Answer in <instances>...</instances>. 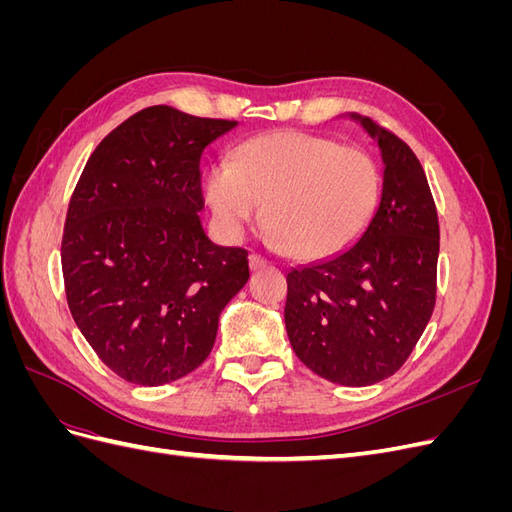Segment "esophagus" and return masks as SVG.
Returning a JSON list of instances; mask_svg holds the SVG:
<instances>
[{
    "mask_svg": "<svg viewBox=\"0 0 512 512\" xmlns=\"http://www.w3.org/2000/svg\"><path fill=\"white\" fill-rule=\"evenodd\" d=\"M247 262H250V269L252 271H260V269H265L269 262L262 258V256H258V254H250V258H247Z\"/></svg>",
    "mask_w": 512,
    "mask_h": 512,
    "instance_id": "1",
    "label": "esophagus"
}]
</instances>
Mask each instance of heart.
<instances>
[{
  "instance_id": "1",
  "label": "heart",
  "mask_w": 512,
  "mask_h": 512,
  "mask_svg": "<svg viewBox=\"0 0 512 512\" xmlns=\"http://www.w3.org/2000/svg\"><path fill=\"white\" fill-rule=\"evenodd\" d=\"M378 192V166L363 149L303 132L258 136L230 164L203 175L205 200L226 239H241L265 205L273 241L303 260L348 247L374 213Z\"/></svg>"
}]
</instances>
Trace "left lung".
<instances>
[{
  "instance_id": "left-lung-1",
  "label": "left lung",
  "mask_w": 512,
  "mask_h": 512,
  "mask_svg": "<svg viewBox=\"0 0 512 512\" xmlns=\"http://www.w3.org/2000/svg\"><path fill=\"white\" fill-rule=\"evenodd\" d=\"M382 158L369 222L342 252L288 271L286 331L294 354L324 380L369 386L393 376L423 335L436 303L438 213L412 149L348 113Z\"/></svg>"
}]
</instances>
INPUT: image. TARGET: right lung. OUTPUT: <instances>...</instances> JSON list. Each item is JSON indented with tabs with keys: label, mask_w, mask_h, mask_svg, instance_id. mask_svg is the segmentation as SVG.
<instances>
[{
	"label": "right lung",
	"mask_w": 512,
	"mask_h": 512,
	"mask_svg": "<svg viewBox=\"0 0 512 512\" xmlns=\"http://www.w3.org/2000/svg\"><path fill=\"white\" fill-rule=\"evenodd\" d=\"M237 121L149 106L91 153L61 241L76 327L102 363L160 386L203 363L228 301L250 280L247 252L213 243L198 162Z\"/></svg>",
	"instance_id": "add662e5"
}]
</instances>
